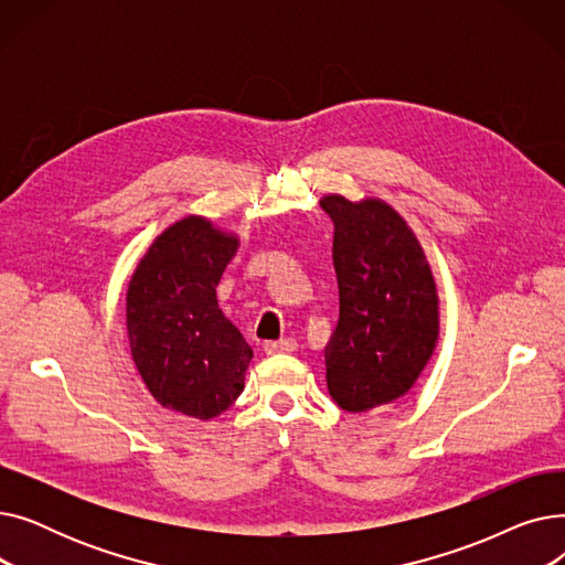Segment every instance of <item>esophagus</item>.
I'll return each instance as SVG.
<instances>
[{
    "mask_svg": "<svg viewBox=\"0 0 565 565\" xmlns=\"http://www.w3.org/2000/svg\"><path fill=\"white\" fill-rule=\"evenodd\" d=\"M295 348H298V343H295V339H279V341H265V343H263L265 354H288V352H292Z\"/></svg>",
    "mask_w": 565,
    "mask_h": 565,
    "instance_id": "1",
    "label": "esophagus"
}]
</instances>
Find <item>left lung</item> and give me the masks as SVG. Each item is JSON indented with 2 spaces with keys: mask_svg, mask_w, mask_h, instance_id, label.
<instances>
[{
  "mask_svg": "<svg viewBox=\"0 0 565 565\" xmlns=\"http://www.w3.org/2000/svg\"><path fill=\"white\" fill-rule=\"evenodd\" d=\"M334 222L339 322L324 348L328 390L345 412L405 396L439 334L437 290L405 220L380 199H320Z\"/></svg>",
  "mask_w": 565,
  "mask_h": 565,
  "instance_id": "8db88e82",
  "label": "left lung"
}]
</instances>
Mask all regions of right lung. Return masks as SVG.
I'll return each mask as SVG.
<instances>
[{
  "instance_id": "1",
  "label": "right lung",
  "mask_w": 565,
  "mask_h": 565,
  "mask_svg": "<svg viewBox=\"0 0 565 565\" xmlns=\"http://www.w3.org/2000/svg\"><path fill=\"white\" fill-rule=\"evenodd\" d=\"M235 249V235L190 215L156 237L128 286V337L143 384L162 407L201 422L243 394L254 358L217 305Z\"/></svg>"
}]
</instances>
